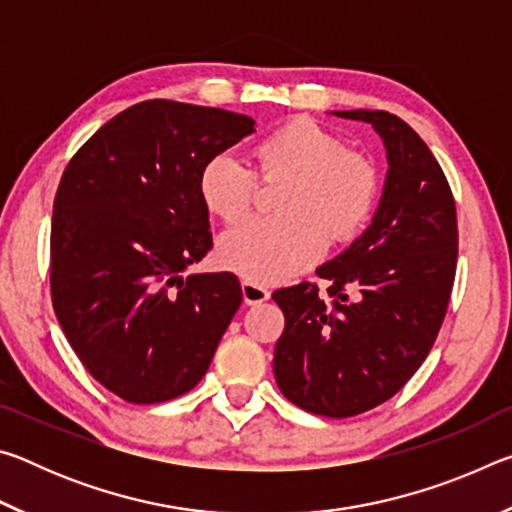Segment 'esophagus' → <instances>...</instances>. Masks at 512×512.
<instances>
[{
	"instance_id": "34e87169",
	"label": "esophagus",
	"mask_w": 512,
	"mask_h": 512,
	"mask_svg": "<svg viewBox=\"0 0 512 512\" xmlns=\"http://www.w3.org/2000/svg\"><path fill=\"white\" fill-rule=\"evenodd\" d=\"M241 296H244L246 305H262L264 300L271 298V293H268V289L259 287V284H255V282L244 280L241 282Z\"/></svg>"
}]
</instances>
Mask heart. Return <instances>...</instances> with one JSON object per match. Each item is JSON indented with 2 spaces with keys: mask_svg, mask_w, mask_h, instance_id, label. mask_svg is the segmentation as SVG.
<instances>
[{
  "mask_svg": "<svg viewBox=\"0 0 512 512\" xmlns=\"http://www.w3.org/2000/svg\"><path fill=\"white\" fill-rule=\"evenodd\" d=\"M264 178H287L280 219H253L223 232L219 262L255 284L282 282L323 255L327 239L343 244L359 235L379 194L375 162L350 151L341 135L298 117L259 137L253 146ZM255 173L232 151L207 158L198 192L207 212L225 223L244 219L255 196Z\"/></svg>",
  "mask_w": 512,
  "mask_h": 512,
  "instance_id": "b5f03b06",
  "label": "heart"
}]
</instances>
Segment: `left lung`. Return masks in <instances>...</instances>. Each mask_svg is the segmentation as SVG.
I'll return each instance as SVG.
<instances>
[{
    "mask_svg": "<svg viewBox=\"0 0 512 512\" xmlns=\"http://www.w3.org/2000/svg\"><path fill=\"white\" fill-rule=\"evenodd\" d=\"M334 115L381 137L384 192L363 235L316 268L332 302L311 282L273 293L284 311L273 372L300 409L352 418L391 400L427 359L452 296L458 228L445 173L406 121L386 110Z\"/></svg>",
    "mask_w": 512,
    "mask_h": 512,
    "instance_id": "1",
    "label": "left lung"
}]
</instances>
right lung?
<instances>
[{
  "mask_svg": "<svg viewBox=\"0 0 512 512\" xmlns=\"http://www.w3.org/2000/svg\"><path fill=\"white\" fill-rule=\"evenodd\" d=\"M255 119L153 99L119 112L60 178L51 300L76 357L110 393L158 404L203 379L241 305L232 273L183 275L212 248L198 176Z\"/></svg>",
  "mask_w": 512,
  "mask_h": 512,
  "instance_id": "right-lung-1",
  "label": "right lung"
}]
</instances>
